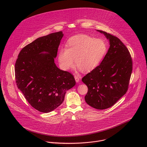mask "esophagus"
Here are the masks:
<instances>
[{
    "mask_svg": "<svg viewBox=\"0 0 147 147\" xmlns=\"http://www.w3.org/2000/svg\"><path fill=\"white\" fill-rule=\"evenodd\" d=\"M74 78H75L76 81L77 82H78L80 81V77H79V76H78V75L75 74V75H74Z\"/></svg>",
    "mask_w": 147,
    "mask_h": 147,
    "instance_id": "esophagus-1",
    "label": "esophagus"
}]
</instances>
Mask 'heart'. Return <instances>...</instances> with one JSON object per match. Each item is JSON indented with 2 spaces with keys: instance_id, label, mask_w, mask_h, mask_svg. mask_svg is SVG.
<instances>
[{
  "instance_id": "b5f03b06",
  "label": "heart",
  "mask_w": 147,
  "mask_h": 147,
  "mask_svg": "<svg viewBox=\"0 0 147 147\" xmlns=\"http://www.w3.org/2000/svg\"><path fill=\"white\" fill-rule=\"evenodd\" d=\"M66 46L59 51L61 66L65 70L72 67L74 59L76 66L83 72H89L97 67L108 50L103 40L83 34L71 37Z\"/></svg>"
}]
</instances>
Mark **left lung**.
<instances>
[{"instance_id": "1", "label": "left lung", "mask_w": 147, "mask_h": 147, "mask_svg": "<svg viewBox=\"0 0 147 147\" xmlns=\"http://www.w3.org/2000/svg\"><path fill=\"white\" fill-rule=\"evenodd\" d=\"M110 47L101 63L84 76L82 81L88 91L86 102L97 109H105L115 104L128 89L133 62L125 45L117 36L105 31Z\"/></svg>"}]
</instances>
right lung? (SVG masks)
<instances>
[{"mask_svg": "<svg viewBox=\"0 0 147 147\" xmlns=\"http://www.w3.org/2000/svg\"><path fill=\"white\" fill-rule=\"evenodd\" d=\"M63 35L59 31L38 38L21 50L16 61V85L31 106L40 112L58 107L66 91L76 85L74 76L54 63Z\"/></svg>", "mask_w": 147, "mask_h": 147, "instance_id": "right-lung-1", "label": "right lung"}]
</instances>
